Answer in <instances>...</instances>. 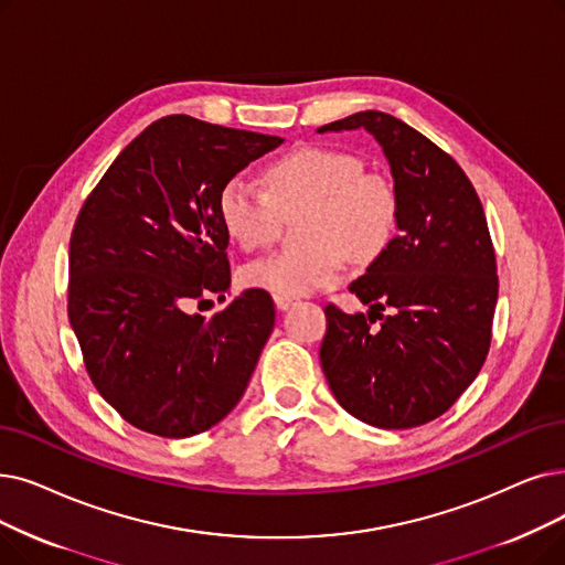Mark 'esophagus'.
I'll use <instances>...</instances> for the list:
<instances>
[{"mask_svg":"<svg viewBox=\"0 0 565 565\" xmlns=\"http://www.w3.org/2000/svg\"><path fill=\"white\" fill-rule=\"evenodd\" d=\"M292 302H296V298H290V296H275V305H277V309H288Z\"/></svg>","mask_w":565,"mask_h":565,"instance_id":"1","label":"esophagus"}]
</instances>
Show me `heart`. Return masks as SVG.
<instances>
[{
  "label": "heart",
  "mask_w": 565,
  "mask_h": 565,
  "mask_svg": "<svg viewBox=\"0 0 565 565\" xmlns=\"http://www.w3.org/2000/svg\"><path fill=\"white\" fill-rule=\"evenodd\" d=\"M307 210L305 247L244 267V281L275 296H307L334 286L351 258H379L399 226V195L383 173L334 147H298L265 170V189L235 175L218 191V218L244 252L273 247L284 216Z\"/></svg>",
  "instance_id": "heart-1"
}]
</instances>
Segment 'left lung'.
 I'll use <instances>...</instances> for the list:
<instances>
[{
	"mask_svg": "<svg viewBox=\"0 0 565 565\" xmlns=\"http://www.w3.org/2000/svg\"><path fill=\"white\" fill-rule=\"evenodd\" d=\"M370 131L399 195L397 235L349 290L370 305H328L321 366L337 402L381 429L444 415L482 370L499 298L497 256L478 193L457 161L381 110L318 129ZM387 308L390 317L380 311ZM379 317L382 326L372 329Z\"/></svg>",
	"mask_w": 565,
	"mask_h": 565,
	"instance_id": "1",
	"label": "left lung"
}]
</instances>
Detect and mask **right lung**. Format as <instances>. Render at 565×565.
Segmentation results:
<instances>
[{"label": "right lung", "instance_id": "add662e5", "mask_svg": "<svg viewBox=\"0 0 565 565\" xmlns=\"http://www.w3.org/2000/svg\"><path fill=\"white\" fill-rule=\"evenodd\" d=\"M284 142L168 115L134 138L76 218L68 321L102 397L134 427L186 438L237 406L275 328L249 288L205 318L191 307L231 286L218 191Z\"/></svg>", "mask_w": 565, "mask_h": 565}]
</instances>
